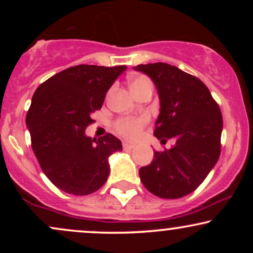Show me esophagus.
<instances>
[{
  "label": "esophagus",
  "mask_w": 253,
  "mask_h": 253,
  "mask_svg": "<svg viewBox=\"0 0 253 253\" xmlns=\"http://www.w3.org/2000/svg\"><path fill=\"white\" fill-rule=\"evenodd\" d=\"M123 147H124V150H126V151H130V150L134 149V145L128 144V143H124V144H123Z\"/></svg>",
  "instance_id": "1"
}]
</instances>
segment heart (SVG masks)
I'll use <instances>...</instances> for the list:
<instances>
[{
	"instance_id": "obj_1",
	"label": "heart",
	"mask_w": 253,
	"mask_h": 253,
	"mask_svg": "<svg viewBox=\"0 0 253 253\" xmlns=\"http://www.w3.org/2000/svg\"><path fill=\"white\" fill-rule=\"evenodd\" d=\"M151 83L150 80L147 77L144 76H138L133 78L130 81V90H135L140 86L145 85V84ZM147 123L146 117H127V118H121L115 123V129L119 134L125 136L126 139H129V140H135L140 136L141 129L145 126V124Z\"/></svg>"
}]
</instances>
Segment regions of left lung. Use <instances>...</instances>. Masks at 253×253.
Listing matches in <instances>:
<instances>
[{"label": "left lung", "mask_w": 253, "mask_h": 253, "mask_svg": "<svg viewBox=\"0 0 253 253\" xmlns=\"http://www.w3.org/2000/svg\"><path fill=\"white\" fill-rule=\"evenodd\" d=\"M135 71L155 83L161 101L155 134L171 149L155 151L151 164L139 169L147 190L162 199L193 193L213 169L221 151L222 115L202 81L167 63L140 64Z\"/></svg>", "instance_id": "left-lung-1"}]
</instances>
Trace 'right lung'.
Wrapping results in <instances>:
<instances>
[{
  "label": "right lung",
  "instance_id": "add662e5",
  "mask_svg": "<svg viewBox=\"0 0 253 253\" xmlns=\"http://www.w3.org/2000/svg\"><path fill=\"white\" fill-rule=\"evenodd\" d=\"M126 69L82 64L58 72L37 88L26 125L40 168L58 189L82 196L106 183L109 156L123 151V145L110 133L91 139L85 128Z\"/></svg>",
  "mask_w": 253,
  "mask_h": 253
}]
</instances>
